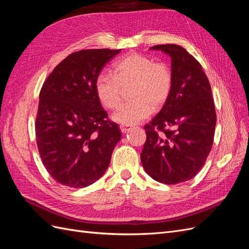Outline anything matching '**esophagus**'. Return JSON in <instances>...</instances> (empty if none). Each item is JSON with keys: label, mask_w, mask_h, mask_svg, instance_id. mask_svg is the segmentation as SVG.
Listing matches in <instances>:
<instances>
[{"label": "esophagus", "mask_w": 249, "mask_h": 249, "mask_svg": "<svg viewBox=\"0 0 249 249\" xmlns=\"http://www.w3.org/2000/svg\"><path fill=\"white\" fill-rule=\"evenodd\" d=\"M120 130H122L123 133H126L127 130H129V127L125 126V125H120Z\"/></svg>", "instance_id": "34e87169"}]
</instances>
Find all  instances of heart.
<instances>
[{
	"mask_svg": "<svg viewBox=\"0 0 249 249\" xmlns=\"http://www.w3.org/2000/svg\"><path fill=\"white\" fill-rule=\"evenodd\" d=\"M113 74L101 72L94 82L97 100L106 109H115L122 99L123 88L130 86L131 101L120 105L113 114L116 123L137 124L167 102L173 86V73L165 62L132 53L113 65Z\"/></svg>",
	"mask_w": 249,
	"mask_h": 249,
	"instance_id": "heart-1",
	"label": "heart"
}]
</instances>
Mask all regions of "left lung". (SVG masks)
<instances>
[{
	"label": "left lung",
	"instance_id": "obj_1",
	"mask_svg": "<svg viewBox=\"0 0 249 249\" xmlns=\"http://www.w3.org/2000/svg\"><path fill=\"white\" fill-rule=\"evenodd\" d=\"M171 57L169 99L144 125L143 168L158 182H186L202 168L214 142L216 111L212 89L200 63L177 44H157Z\"/></svg>",
	"mask_w": 249,
	"mask_h": 249
}]
</instances>
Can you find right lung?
<instances>
[{
	"mask_svg": "<svg viewBox=\"0 0 249 249\" xmlns=\"http://www.w3.org/2000/svg\"><path fill=\"white\" fill-rule=\"evenodd\" d=\"M120 50L71 53L44 81L35 122L42 164L57 183L71 188L93 184L107 170L122 131L95 94L94 82Z\"/></svg>",
	"mask_w": 249,
	"mask_h": 249,
	"instance_id": "obj_1",
	"label": "right lung"
}]
</instances>
